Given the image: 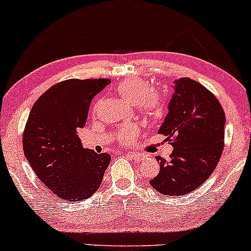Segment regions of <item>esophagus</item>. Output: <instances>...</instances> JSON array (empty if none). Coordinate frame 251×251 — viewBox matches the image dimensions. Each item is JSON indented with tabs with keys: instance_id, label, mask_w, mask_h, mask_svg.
Wrapping results in <instances>:
<instances>
[{
	"instance_id": "34e87169",
	"label": "esophagus",
	"mask_w": 251,
	"mask_h": 251,
	"mask_svg": "<svg viewBox=\"0 0 251 251\" xmlns=\"http://www.w3.org/2000/svg\"><path fill=\"white\" fill-rule=\"evenodd\" d=\"M127 155H128L129 157H132L133 160H140V161H141V158L144 157V156H142L141 154H138V153H133V151H128Z\"/></svg>"
}]
</instances>
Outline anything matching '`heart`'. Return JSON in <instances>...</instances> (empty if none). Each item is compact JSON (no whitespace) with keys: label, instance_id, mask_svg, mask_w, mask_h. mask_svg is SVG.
Listing matches in <instances>:
<instances>
[{"label":"heart","instance_id":"heart-1","mask_svg":"<svg viewBox=\"0 0 251 251\" xmlns=\"http://www.w3.org/2000/svg\"><path fill=\"white\" fill-rule=\"evenodd\" d=\"M116 91L120 96L135 103L138 110L146 117L158 119L164 115L167 106L166 96L160 89L151 88V84L144 78H127L117 85ZM139 132L140 128L138 125H126L118 132L117 139L120 144H132L138 139Z\"/></svg>","mask_w":251,"mask_h":251}]
</instances>
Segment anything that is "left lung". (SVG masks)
<instances>
[{"label":"left lung","instance_id":"obj_1","mask_svg":"<svg viewBox=\"0 0 251 251\" xmlns=\"http://www.w3.org/2000/svg\"><path fill=\"white\" fill-rule=\"evenodd\" d=\"M225 111L204 85L189 77L175 81L169 112L158 129L173 145L170 160L156 156L160 173L151 185L163 196H186L217 168L225 146Z\"/></svg>","mask_w":251,"mask_h":251}]
</instances>
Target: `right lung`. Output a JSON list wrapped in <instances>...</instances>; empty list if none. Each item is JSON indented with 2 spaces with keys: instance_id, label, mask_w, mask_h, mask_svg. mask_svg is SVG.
Masks as SVG:
<instances>
[{
  "instance_id": "right-lung-1",
  "label": "right lung",
  "mask_w": 251,
  "mask_h": 251,
  "mask_svg": "<svg viewBox=\"0 0 251 251\" xmlns=\"http://www.w3.org/2000/svg\"><path fill=\"white\" fill-rule=\"evenodd\" d=\"M109 78L61 81L36 100L25 124L24 155L38 178L62 201L91 197L102 183L110 154L83 148L77 129L85 125L89 106Z\"/></svg>"
}]
</instances>
